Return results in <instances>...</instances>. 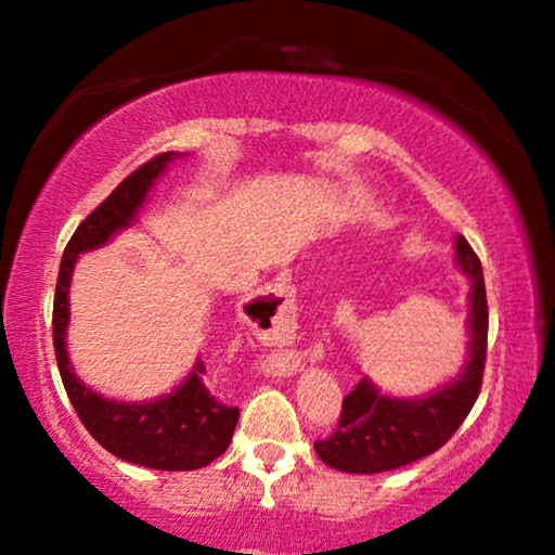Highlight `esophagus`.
I'll list each match as a JSON object with an SVG mask.
<instances>
[{"label":"esophagus","mask_w":555,"mask_h":555,"mask_svg":"<svg viewBox=\"0 0 555 555\" xmlns=\"http://www.w3.org/2000/svg\"><path fill=\"white\" fill-rule=\"evenodd\" d=\"M255 306L270 318L272 328H285V325L293 321V313H295L291 283L283 278H278L275 283L264 285L260 295H257Z\"/></svg>","instance_id":"obj_1"}]
</instances>
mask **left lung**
Returning <instances> with one entry per match:
<instances>
[{"instance_id":"left-lung-1","label":"left lung","mask_w":555,"mask_h":555,"mask_svg":"<svg viewBox=\"0 0 555 555\" xmlns=\"http://www.w3.org/2000/svg\"><path fill=\"white\" fill-rule=\"evenodd\" d=\"M460 270L469 278V359L454 382L429 397H384L369 378H361L344 399L336 431L318 439L315 452L325 465L340 473L374 475L404 467L447 444L482 386L485 353H488V298L480 257L469 242L454 240Z\"/></svg>"}]
</instances>
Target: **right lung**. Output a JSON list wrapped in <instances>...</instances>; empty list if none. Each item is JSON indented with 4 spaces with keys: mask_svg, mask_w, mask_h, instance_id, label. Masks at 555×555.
<instances>
[{
    "mask_svg": "<svg viewBox=\"0 0 555 555\" xmlns=\"http://www.w3.org/2000/svg\"><path fill=\"white\" fill-rule=\"evenodd\" d=\"M173 156L179 154L166 151L139 166L75 230L60 260L55 306H52V344H55L57 369L67 397L95 442L133 465L179 473V469H199L215 462L230 447L240 420L237 406L222 404L204 386L202 359H196L186 382L179 384L171 393L131 404V401H111L88 389L75 376L65 351V331L67 318H70L67 293H70L78 255L105 245L113 234L133 222L151 184L162 177Z\"/></svg>",
    "mask_w": 555,
    "mask_h": 555,
    "instance_id": "1",
    "label": "right lung"
}]
</instances>
